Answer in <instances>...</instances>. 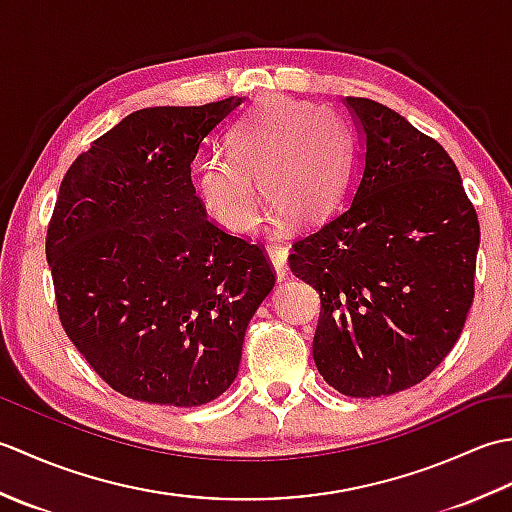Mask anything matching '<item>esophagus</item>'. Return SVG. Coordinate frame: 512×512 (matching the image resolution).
I'll return each instance as SVG.
<instances>
[{"instance_id": "obj_1", "label": "esophagus", "mask_w": 512, "mask_h": 512, "mask_svg": "<svg viewBox=\"0 0 512 512\" xmlns=\"http://www.w3.org/2000/svg\"><path fill=\"white\" fill-rule=\"evenodd\" d=\"M268 257L273 262V268L277 273V279L284 281L290 277V266H288V248L284 244H270L268 246Z\"/></svg>"}]
</instances>
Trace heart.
Here are the masks:
<instances>
[{
  "instance_id": "heart-1",
  "label": "heart",
  "mask_w": 512,
  "mask_h": 512,
  "mask_svg": "<svg viewBox=\"0 0 512 512\" xmlns=\"http://www.w3.org/2000/svg\"><path fill=\"white\" fill-rule=\"evenodd\" d=\"M350 165V134L339 116L268 96L231 129L228 158L202 160L193 182L204 213L224 231L244 235L259 220L255 180L277 220L312 224L339 202Z\"/></svg>"
}]
</instances>
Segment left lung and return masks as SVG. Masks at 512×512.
Listing matches in <instances>:
<instances>
[{
	"mask_svg": "<svg viewBox=\"0 0 512 512\" xmlns=\"http://www.w3.org/2000/svg\"><path fill=\"white\" fill-rule=\"evenodd\" d=\"M343 103L361 134V176L288 262L321 297L319 374L345 396L378 398L418 385L460 339L480 222L438 140L376 101Z\"/></svg>",
	"mask_w": 512,
	"mask_h": 512,
	"instance_id": "left-lung-1",
	"label": "left lung"
}]
</instances>
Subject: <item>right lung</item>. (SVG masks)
Segmentation results:
<instances>
[{
    "mask_svg": "<svg viewBox=\"0 0 512 512\" xmlns=\"http://www.w3.org/2000/svg\"><path fill=\"white\" fill-rule=\"evenodd\" d=\"M242 103L138 110L61 182L46 237L59 319L127 398L198 407L224 394L275 286L264 250L217 228L191 182L202 140Z\"/></svg>",
    "mask_w": 512,
    "mask_h": 512,
    "instance_id": "1",
    "label": "right lung"
}]
</instances>
